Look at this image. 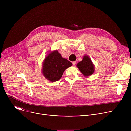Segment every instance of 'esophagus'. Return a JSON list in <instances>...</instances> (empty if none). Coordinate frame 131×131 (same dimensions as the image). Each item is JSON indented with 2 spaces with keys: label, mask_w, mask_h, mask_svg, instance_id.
<instances>
[{
  "label": "esophagus",
  "mask_w": 131,
  "mask_h": 131,
  "mask_svg": "<svg viewBox=\"0 0 131 131\" xmlns=\"http://www.w3.org/2000/svg\"><path fill=\"white\" fill-rule=\"evenodd\" d=\"M72 65L73 66H75L76 65V62H72Z\"/></svg>",
  "instance_id": "34e87169"
}]
</instances>
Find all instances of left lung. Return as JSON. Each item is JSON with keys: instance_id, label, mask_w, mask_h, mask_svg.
<instances>
[{"instance_id": "8db88e82", "label": "left lung", "mask_w": 131, "mask_h": 131, "mask_svg": "<svg viewBox=\"0 0 131 131\" xmlns=\"http://www.w3.org/2000/svg\"><path fill=\"white\" fill-rule=\"evenodd\" d=\"M76 66L84 77L91 76L95 71L94 65L87 55L83 56L82 60L78 63Z\"/></svg>"}]
</instances>
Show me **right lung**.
I'll use <instances>...</instances> for the list:
<instances>
[{
  "label": "right lung",
  "instance_id": "add662e5",
  "mask_svg": "<svg viewBox=\"0 0 131 131\" xmlns=\"http://www.w3.org/2000/svg\"><path fill=\"white\" fill-rule=\"evenodd\" d=\"M72 65L71 62L62 57L58 50L50 51L43 62L42 72L47 80L55 82L60 80L65 70Z\"/></svg>",
  "mask_w": 131,
  "mask_h": 131
}]
</instances>
